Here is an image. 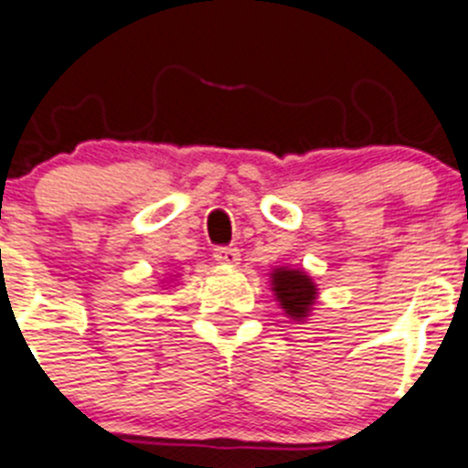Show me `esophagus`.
<instances>
[{
	"label": "esophagus",
	"mask_w": 468,
	"mask_h": 468,
	"mask_svg": "<svg viewBox=\"0 0 468 468\" xmlns=\"http://www.w3.org/2000/svg\"><path fill=\"white\" fill-rule=\"evenodd\" d=\"M213 257H216L218 264H225V266H237L239 261H241V252H239V248H231V246L216 248Z\"/></svg>",
	"instance_id": "34e87169"
}]
</instances>
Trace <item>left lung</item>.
I'll list each match as a JSON object with an SVG mask.
<instances>
[{"instance_id":"obj_1","label":"left lung","mask_w":468,"mask_h":468,"mask_svg":"<svg viewBox=\"0 0 468 468\" xmlns=\"http://www.w3.org/2000/svg\"><path fill=\"white\" fill-rule=\"evenodd\" d=\"M271 289L287 317L303 322L313 313V305L317 301V284L303 271L280 266L271 273Z\"/></svg>"}]
</instances>
